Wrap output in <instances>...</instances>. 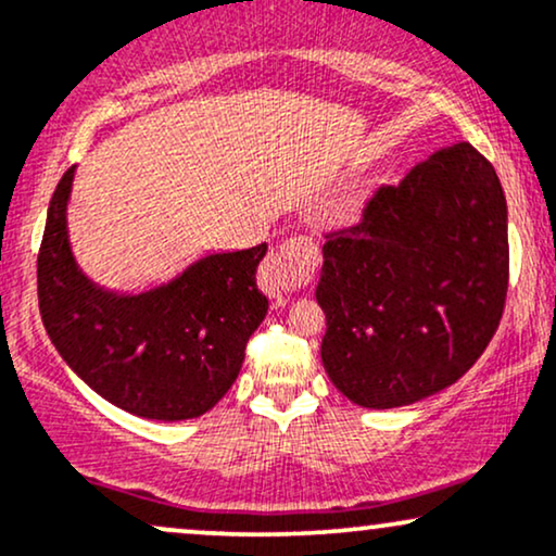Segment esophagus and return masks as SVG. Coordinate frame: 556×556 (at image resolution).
Segmentation results:
<instances>
[{"mask_svg":"<svg viewBox=\"0 0 556 556\" xmlns=\"http://www.w3.org/2000/svg\"><path fill=\"white\" fill-rule=\"evenodd\" d=\"M318 264V249L307 238H290L269 253V258L261 264L258 282L266 290V295L285 298L292 295L300 285H305L313 277V269Z\"/></svg>","mask_w":556,"mask_h":556,"instance_id":"1","label":"esophagus"}]
</instances>
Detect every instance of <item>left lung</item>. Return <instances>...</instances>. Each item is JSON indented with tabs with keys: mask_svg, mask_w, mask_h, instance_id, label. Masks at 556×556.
Returning a JSON list of instances; mask_svg holds the SVG:
<instances>
[{
	"mask_svg": "<svg viewBox=\"0 0 556 556\" xmlns=\"http://www.w3.org/2000/svg\"><path fill=\"white\" fill-rule=\"evenodd\" d=\"M507 204L469 142L432 152L380 186L359 223L326 232L316 290L320 359L354 404L393 409L453 386L505 311Z\"/></svg>",
	"mask_w": 556,
	"mask_h": 556,
	"instance_id": "1",
	"label": "left lung"
}]
</instances>
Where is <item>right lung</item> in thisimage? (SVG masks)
<instances>
[{
  "label": "right lung",
  "mask_w": 556,
  "mask_h": 556,
  "mask_svg": "<svg viewBox=\"0 0 556 556\" xmlns=\"http://www.w3.org/2000/svg\"><path fill=\"white\" fill-rule=\"evenodd\" d=\"M75 168L59 180L38 251V307L64 363L118 409L144 419H193L236 383L251 333L266 316L256 266L266 243L212 253L173 282L116 295L77 269L66 240Z\"/></svg>",
  "instance_id": "right-lung-1"
}]
</instances>
